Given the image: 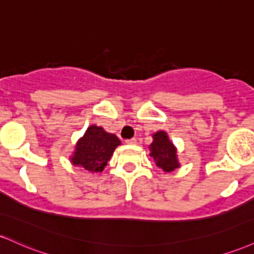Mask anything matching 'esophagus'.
Wrapping results in <instances>:
<instances>
[{"instance_id": "obj_1", "label": "esophagus", "mask_w": 254, "mask_h": 254, "mask_svg": "<svg viewBox=\"0 0 254 254\" xmlns=\"http://www.w3.org/2000/svg\"><path fill=\"white\" fill-rule=\"evenodd\" d=\"M125 142H127V144H135L137 141H136V138H129V140H127Z\"/></svg>"}]
</instances>
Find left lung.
<instances>
[{"label":"left lung","mask_w":254,"mask_h":254,"mask_svg":"<svg viewBox=\"0 0 254 254\" xmlns=\"http://www.w3.org/2000/svg\"><path fill=\"white\" fill-rule=\"evenodd\" d=\"M149 155L154 159L155 165L165 172H171L177 169L178 161L176 158V148L169 140L164 131H158L153 135V142L149 146Z\"/></svg>","instance_id":"left-lung-1"}]
</instances>
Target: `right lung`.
I'll list each match as a JSON object with an SVG mask.
<instances>
[{
	"instance_id": "right-lung-1",
	"label": "right lung",
	"mask_w": 254,
	"mask_h": 254,
	"mask_svg": "<svg viewBox=\"0 0 254 254\" xmlns=\"http://www.w3.org/2000/svg\"><path fill=\"white\" fill-rule=\"evenodd\" d=\"M119 144L121 141L116 135L106 132L96 125H91L78 141L72 163L89 172H101Z\"/></svg>"
}]
</instances>
